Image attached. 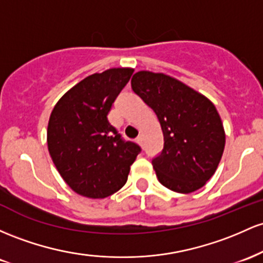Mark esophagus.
<instances>
[{
  "label": "esophagus",
  "instance_id": "34e87169",
  "mask_svg": "<svg viewBox=\"0 0 263 263\" xmlns=\"http://www.w3.org/2000/svg\"><path fill=\"white\" fill-rule=\"evenodd\" d=\"M137 143L139 144V145H143V137H141V135H139V137L137 138Z\"/></svg>",
  "mask_w": 263,
  "mask_h": 263
}]
</instances>
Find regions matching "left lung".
Wrapping results in <instances>:
<instances>
[{
    "label": "left lung",
    "mask_w": 263,
    "mask_h": 263,
    "mask_svg": "<svg viewBox=\"0 0 263 263\" xmlns=\"http://www.w3.org/2000/svg\"><path fill=\"white\" fill-rule=\"evenodd\" d=\"M132 88L154 110L163 130L164 149L152 161L160 184L180 194L201 189L225 149V130L215 105L164 73L137 72Z\"/></svg>",
    "instance_id": "1"
}]
</instances>
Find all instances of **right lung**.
<instances>
[{
    "instance_id": "obj_1",
    "label": "right lung",
    "mask_w": 263,
    "mask_h": 263,
    "mask_svg": "<svg viewBox=\"0 0 263 263\" xmlns=\"http://www.w3.org/2000/svg\"><path fill=\"white\" fill-rule=\"evenodd\" d=\"M133 72V68H110L88 76L53 108L47 129L49 155L78 195L104 199L128 180L140 147L122 139L108 114Z\"/></svg>"
}]
</instances>
